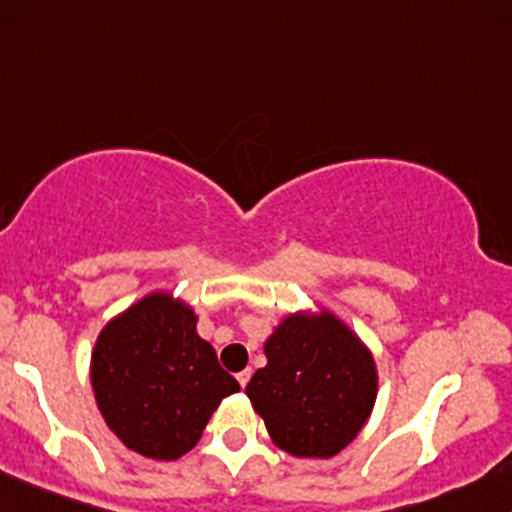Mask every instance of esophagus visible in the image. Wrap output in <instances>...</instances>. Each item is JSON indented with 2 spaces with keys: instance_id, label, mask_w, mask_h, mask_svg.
<instances>
[{
  "instance_id": "obj_1",
  "label": "esophagus",
  "mask_w": 512,
  "mask_h": 512,
  "mask_svg": "<svg viewBox=\"0 0 512 512\" xmlns=\"http://www.w3.org/2000/svg\"><path fill=\"white\" fill-rule=\"evenodd\" d=\"M250 377H252V372H250V369H243V372H238V374H236L238 384H240V386H243V389H245V386H248V381H250Z\"/></svg>"
}]
</instances>
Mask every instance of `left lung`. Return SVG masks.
Returning <instances> with one entry per match:
<instances>
[{
    "instance_id": "1",
    "label": "left lung",
    "mask_w": 512,
    "mask_h": 512,
    "mask_svg": "<svg viewBox=\"0 0 512 512\" xmlns=\"http://www.w3.org/2000/svg\"><path fill=\"white\" fill-rule=\"evenodd\" d=\"M267 367L245 386L281 451L331 458L365 427L377 400V367L341 319L288 315L264 343Z\"/></svg>"
}]
</instances>
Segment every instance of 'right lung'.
Instances as JSON below:
<instances>
[{
    "label": "right lung",
    "mask_w": 512,
    "mask_h": 512,
    "mask_svg": "<svg viewBox=\"0 0 512 512\" xmlns=\"http://www.w3.org/2000/svg\"><path fill=\"white\" fill-rule=\"evenodd\" d=\"M195 324L186 303L150 293L97 336L90 362L97 408L123 446L145 458H181L221 400L240 391Z\"/></svg>",
    "instance_id": "add662e5"
}]
</instances>
